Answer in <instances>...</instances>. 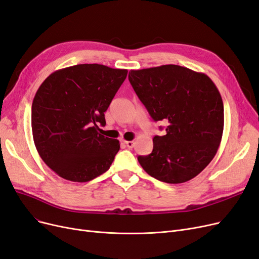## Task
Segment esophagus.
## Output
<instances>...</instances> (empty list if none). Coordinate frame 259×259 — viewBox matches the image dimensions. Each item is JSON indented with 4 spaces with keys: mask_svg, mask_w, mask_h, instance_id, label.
Here are the masks:
<instances>
[{
    "mask_svg": "<svg viewBox=\"0 0 259 259\" xmlns=\"http://www.w3.org/2000/svg\"><path fill=\"white\" fill-rule=\"evenodd\" d=\"M124 144L126 145L127 148H133L134 145H135V142H134V141H126V140H124Z\"/></svg>",
    "mask_w": 259,
    "mask_h": 259,
    "instance_id": "1",
    "label": "esophagus"
}]
</instances>
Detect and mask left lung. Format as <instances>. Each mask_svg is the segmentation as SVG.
<instances>
[{
    "mask_svg": "<svg viewBox=\"0 0 259 259\" xmlns=\"http://www.w3.org/2000/svg\"><path fill=\"white\" fill-rule=\"evenodd\" d=\"M128 80L154 121L167 123L153 151L138 156L145 171L166 183L195 178L215 156L224 128V105L203 73L168 64L130 70Z\"/></svg>",
    "mask_w": 259,
    "mask_h": 259,
    "instance_id": "left-lung-1",
    "label": "left lung"
}]
</instances>
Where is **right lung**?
<instances>
[{
	"label": "right lung",
	"mask_w": 259,
	"mask_h": 259,
	"mask_svg": "<svg viewBox=\"0 0 259 259\" xmlns=\"http://www.w3.org/2000/svg\"><path fill=\"white\" fill-rule=\"evenodd\" d=\"M127 76V69L78 64L49 75L32 104L35 147L58 176L88 182L110 168L120 150L118 139L99 133L105 111Z\"/></svg>",
	"instance_id": "obj_1"
}]
</instances>
